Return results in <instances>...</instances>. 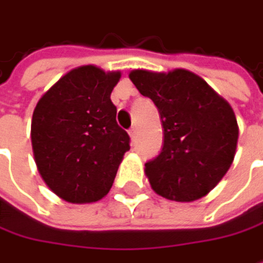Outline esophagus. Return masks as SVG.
<instances>
[{
	"label": "esophagus",
	"instance_id": "obj_1",
	"mask_svg": "<svg viewBox=\"0 0 263 263\" xmlns=\"http://www.w3.org/2000/svg\"><path fill=\"white\" fill-rule=\"evenodd\" d=\"M128 135H130V138L135 141V139H136V135H138V132H136V127H132V128L128 130Z\"/></svg>",
	"mask_w": 263,
	"mask_h": 263
}]
</instances>
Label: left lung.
I'll return each mask as SVG.
<instances>
[{"instance_id":"left-lung-1","label":"left lung","mask_w":263,"mask_h":263,"mask_svg":"<svg viewBox=\"0 0 263 263\" xmlns=\"http://www.w3.org/2000/svg\"><path fill=\"white\" fill-rule=\"evenodd\" d=\"M130 79L155 102L164 128L161 153L145 162L152 189L178 202L205 196L234 159L239 128L233 108L189 70H133Z\"/></svg>"}]
</instances>
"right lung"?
<instances>
[{
    "instance_id": "1",
    "label": "right lung",
    "mask_w": 263,
    "mask_h": 263,
    "mask_svg": "<svg viewBox=\"0 0 263 263\" xmlns=\"http://www.w3.org/2000/svg\"><path fill=\"white\" fill-rule=\"evenodd\" d=\"M121 73L85 66L64 74L38 101L32 118V147L49 189L73 203L105 196L130 136L116 122L110 99Z\"/></svg>"
}]
</instances>
